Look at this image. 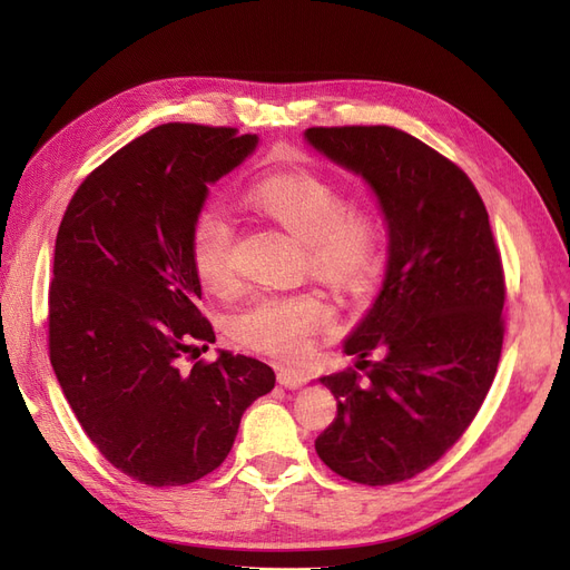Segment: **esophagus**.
Returning <instances> with one entry per match:
<instances>
[{"label":"esophagus","instance_id":"34e87169","mask_svg":"<svg viewBox=\"0 0 570 570\" xmlns=\"http://www.w3.org/2000/svg\"><path fill=\"white\" fill-rule=\"evenodd\" d=\"M278 383H281L283 387H289V390H299V387H304V385L308 383V377L302 375V373L281 371V373H278Z\"/></svg>","mask_w":570,"mask_h":570}]
</instances>
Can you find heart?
I'll return each mask as SVG.
<instances>
[{
    "label": "heart",
    "instance_id": "1",
    "mask_svg": "<svg viewBox=\"0 0 570 570\" xmlns=\"http://www.w3.org/2000/svg\"><path fill=\"white\" fill-rule=\"evenodd\" d=\"M245 202L304 243L308 264L327 283L364 289L373 281L383 258V218L368 206L347 204L337 183L308 170L271 174L249 185ZM193 266L214 292L237 283L235 223L220 206H204L195 218ZM327 321L331 306L316 292H264L233 314L230 335L252 352L295 366L312 354Z\"/></svg>",
    "mask_w": 570,
    "mask_h": 570
}]
</instances>
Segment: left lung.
Returning a JSON list of instances; mask_svg holds the SVG:
<instances>
[{
  "instance_id": "obj_1",
  "label": "left lung",
  "mask_w": 570,
  "mask_h": 570,
  "mask_svg": "<svg viewBox=\"0 0 570 570\" xmlns=\"http://www.w3.org/2000/svg\"><path fill=\"white\" fill-rule=\"evenodd\" d=\"M304 140L364 178L387 223L383 287L344 340L370 371L321 377L337 416L316 452L342 478L394 485L433 465L485 402L504 342L502 256L469 176L413 135L344 126Z\"/></svg>"
}]
</instances>
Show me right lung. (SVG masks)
<instances>
[{
	"mask_svg": "<svg viewBox=\"0 0 570 570\" xmlns=\"http://www.w3.org/2000/svg\"><path fill=\"white\" fill-rule=\"evenodd\" d=\"M256 145L235 128H151L80 183L57 233L51 368L97 450L151 488L216 471L275 385L264 361L226 350L180 368L197 342H216L199 312L195 218Z\"/></svg>",
	"mask_w": 570,
	"mask_h": 570,
	"instance_id": "right-lung-1",
	"label": "right lung"
}]
</instances>
